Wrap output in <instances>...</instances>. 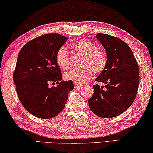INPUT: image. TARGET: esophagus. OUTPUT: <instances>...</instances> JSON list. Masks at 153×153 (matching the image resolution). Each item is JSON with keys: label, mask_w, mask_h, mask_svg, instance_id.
<instances>
[{"label": "esophagus", "mask_w": 153, "mask_h": 153, "mask_svg": "<svg viewBox=\"0 0 153 153\" xmlns=\"http://www.w3.org/2000/svg\"><path fill=\"white\" fill-rule=\"evenodd\" d=\"M74 87L76 89H81L82 88V85H77V84H74Z\"/></svg>", "instance_id": "obj_1"}]
</instances>
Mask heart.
<instances>
[{
    "label": "heart",
    "mask_w": 153,
    "mask_h": 153,
    "mask_svg": "<svg viewBox=\"0 0 153 153\" xmlns=\"http://www.w3.org/2000/svg\"><path fill=\"white\" fill-rule=\"evenodd\" d=\"M74 51L84 56L81 69H72L64 74V79L75 84H82L91 78L93 71L100 74L106 69L108 57L103 50L97 49L94 42L87 39L75 41L71 45ZM56 63L60 68L66 70L69 67V51L65 47H60L56 55Z\"/></svg>",
    "instance_id": "b5f03b06"
}]
</instances>
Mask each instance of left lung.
Here are the masks:
<instances>
[{
  "label": "left lung",
  "mask_w": 153,
  "mask_h": 153,
  "mask_svg": "<svg viewBox=\"0 0 153 153\" xmlns=\"http://www.w3.org/2000/svg\"><path fill=\"white\" fill-rule=\"evenodd\" d=\"M106 51V69L96 79L105 84L94 85L89 107L97 116L112 118L129 108L136 97L140 76L137 62L126 42L106 34L96 36Z\"/></svg>",
  "instance_id": "obj_1"
}]
</instances>
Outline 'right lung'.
Returning <instances> with one entry per match:
<instances>
[{
	"mask_svg": "<svg viewBox=\"0 0 153 153\" xmlns=\"http://www.w3.org/2000/svg\"><path fill=\"white\" fill-rule=\"evenodd\" d=\"M68 38L46 34L25 45L20 50L13 72L19 101L27 111L40 119H51L64 108L73 82L62 81L56 52ZM60 82H59V81ZM57 86L50 88V83Z\"/></svg>",
	"mask_w": 153,
	"mask_h": 153,
	"instance_id": "right-lung-1",
	"label": "right lung"
}]
</instances>
